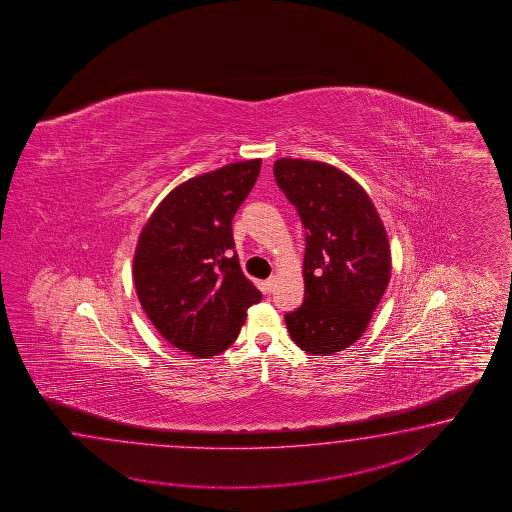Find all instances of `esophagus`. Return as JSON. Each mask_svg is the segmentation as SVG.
Wrapping results in <instances>:
<instances>
[{"instance_id":"1","label":"esophagus","mask_w":512,"mask_h":512,"mask_svg":"<svg viewBox=\"0 0 512 512\" xmlns=\"http://www.w3.org/2000/svg\"><path fill=\"white\" fill-rule=\"evenodd\" d=\"M274 285H276V278L271 276L267 282H263V291L267 294H271L274 291Z\"/></svg>"}]
</instances>
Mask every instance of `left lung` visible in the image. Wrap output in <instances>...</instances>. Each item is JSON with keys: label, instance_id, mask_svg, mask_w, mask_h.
Listing matches in <instances>:
<instances>
[{"label": "left lung", "instance_id": "left-lung-1", "mask_svg": "<svg viewBox=\"0 0 512 512\" xmlns=\"http://www.w3.org/2000/svg\"><path fill=\"white\" fill-rule=\"evenodd\" d=\"M274 177L307 230L304 304L285 324L298 348L335 355L362 337L388 287V234L366 190L335 166L283 157Z\"/></svg>", "mask_w": 512, "mask_h": 512}]
</instances>
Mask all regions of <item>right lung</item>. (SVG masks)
Wrapping results in <instances>:
<instances>
[{"mask_svg":"<svg viewBox=\"0 0 512 512\" xmlns=\"http://www.w3.org/2000/svg\"><path fill=\"white\" fill-rule=\"evenodd\" d=\"M261 159L227 164L175 186L142 227L133 282L144 313L172 346L208 359L240 335L261 293L234 251L232 218Z\"/></svg>","mask_w":512,"mask_h":512,"instance_id":"add662e5","label":"right lung"}]
</instances>
